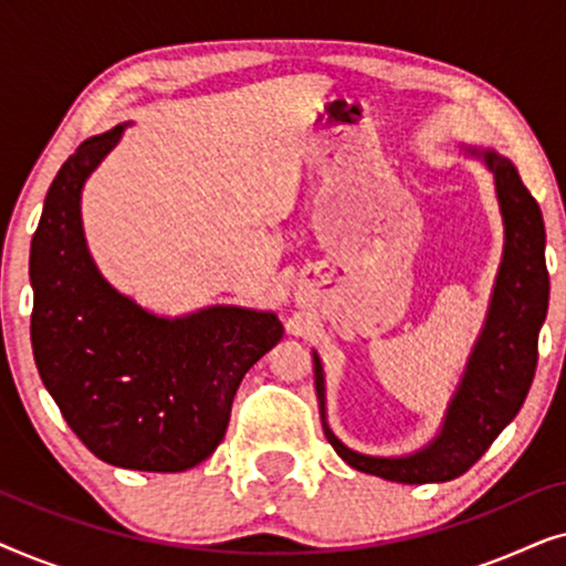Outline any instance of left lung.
Segmentation results:
<instances>
[{"label":"left lung","mask_w":566,"mask_h":566,"mask_svg":"<svg viewBox=\"0 0 566 566\" xmlns=\"http://www.w3.org/2000/svg\"><path fill=\"white\" fill-rule=\"evenodd\" d=\"M467 151L471 157H482L494 172L502 223H505V252H502L484 329L471 350L438 438L422 451L397 459L363 455L347 448L327 424L324 374L319 355L314 353V386L319 397L324 436L339 459L353 469L389 482H451L469 471L521 412L536 374L538 332L548 312L544 216L513 161L492 149L482 151L467 146Z\"/></svg>","instance_id":"left-lung-1"}]
</instances>
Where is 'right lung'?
<instances>
[{"label":"right lung","instance_id":"obj_1","mask_svg":"<svg viewBox=\"0 0 566 566\" xmlns=\"http://www.w3.org/2000/svg\"><path fill=\"white\" fill-rule=\"evenodd\" d=\"M123 128L82 142L51 182L30 244V339L43 386L99 461L185 471L219 448L239 384L281 343L283 324L242 306L165 319L99 275L80 198Z\"/></svg>","mask_w":566,"mask_h":566}]
</instances>
